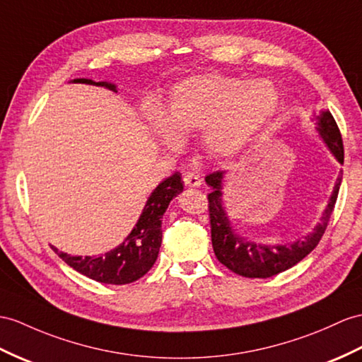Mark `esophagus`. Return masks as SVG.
I'll return each instance as SVG.
<instances>
[{
	"instance_id": "1",
	"label": "esophagus",
	"mask_w": 362,
	"mask_h": 362,
	"mask_svg": "<svg viewBox=\"0 0 362 362\" xmlns=\"http://www.w3.org/2000/svg\"><path fill=\"white\" fill-rule=\"evenodd\" d=\"M182 180H184V184H186L187 187H199V186H201V182H202V180L199 178V175L193 173V172L184 173Z\"/></svg>"
}]
</instances>
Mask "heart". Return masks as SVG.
I'll return each instance as SVG.
<instances>
[{
  "mask_svg": "<svg viewBox=\"0 0 362 362\" xmlns=\"http://www.w3.org/2000/svg\"><path fill=\"white\" fill-rule=\"evenodd\" d=\"M278 92L269 81L207 74L190 76L172 90L163 115L151 109L147 121L167 147L201 130V143L218 158L240 153L278 107Z\"/></svg>",
  "mask_w": 362,
  "mask_h": 362,
  "instance_id": "heart-1",
  "label": "heart"
}]
</instances>
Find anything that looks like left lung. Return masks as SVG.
I'll return each mask as SVG.
<instances>
[{
	"instance_id": "left-lung-1",
	"label": "left lung",
	"mask_w": 362,
	"mask_h": 362,
	"mask_svg": "<svg viewBox=\"0 0 362 362\" xmlns=\"http://www.w3.org/2000/svg\"><path fill=\"white\" fill-rule=\"evenodd\" d=\"M316 119H318V127H316V130L320 132L321 138L330 148L333 156L342 164L344 146L337 121H334L329 110L322 112L320 117H316ZM223 178L224 172L221 170L206 176V182L214 189L211 193H209V218L211 230V245H214L216 258L228 270L235 272L236 275L245 278H270L293 267L295 264L304 259L318 245L330 221V215L338 198L342 173L338 175L337 184H334L329 204L324 210L321 223H318V226L313 228V232L290 244L276 245L247 241L245 238L233 232L230 221H228V216L223 207Z\"/></svg>"
}]
</instances>
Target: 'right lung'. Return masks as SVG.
I'll list each match as a JSON object with an SVG mask.
<instances>
[{
    "instance_id": "1",
    "label": "right lung",
    "mask_w": 362,
    "mask_h": 362,
    "mask_svg": "<svg viewBox=\"0 0 362 362\" xmlns=\"http://www.w3.org/2000/svg\"><path fill=\"white\" fill-rule=\"evenodd\" d=\"M74 83L103 86L112 92H117V86L112 83H95L87 78H76ZM182 189L181 173L178 172L158 184V187L148 197L138 223L126 240L117 249L104 253L103 257H70L64 252H59L54 245L52 249L67 266L98 283L115 286L134 283L144 276L155 264L163 241L161 218L170 201L181 193Z\"/></svg>"
}]
</instances>
